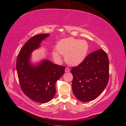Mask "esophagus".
<instances>
[{"mask_svg": "<svg viewBox=\"0 0 126 126\" xmlns=\"http://www.w3.org/2000/svg\"><path fill=\"white\" fill-rule=\"evenodd\" d=\"M69 71H70V69H69V68H66V69H65V72H69Z\"/></svg>", "mask_w": 126, "mask_h": 126, "instance_id": "esophagus-1", "label": "esophagus"}]
</instances>
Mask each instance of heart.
Segmentation results:
<instances>
[{"mask_svg":"<svg viewBox=\"0 0 126 126\" xmlns=\"http://www.w3.org/2000/svg\"><path fill=\"white\" fill-rule=\"evenodd\" d=\"M57 51L52 54L56 59L60 58V55L64 56L66 63L71 66H77L83 62L89 50V45L85 40L69 37L60 40L56 46Z\"/></svg>","mask_w":126,"mask_h":126,"instance_id":"b5f03b06","label":"heart"}]
</instances>
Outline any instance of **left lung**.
Here are the masks:
<instances>
[{
  "instance_id": "obj_1",
  "label": "left lung",
  "mask_w": 126,
  "mask_h": 126,
  "mask_svg": "<svg viewBox=\"0 0 126 126\" xmlns=\"http://www.w3.org/2000/svg\"><path fill=\"white\" fill-rule=\"evenodd\" d=\"M109 59L102 49L91 53L78 66L72 67V89L78 100L88 102L103 92L109 80Z\"/></svg>"
}]
</instances>
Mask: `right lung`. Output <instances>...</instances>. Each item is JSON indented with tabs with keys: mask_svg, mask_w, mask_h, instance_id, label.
Returning a JSON list of instances; mask_svg holds the SVG:
<instances>
[{
	"mask_svg": "<svg viewBox=\"0 0 126 126\" xmlns=\"http://www.w3.org/2000/svg\"><path fill=\"white\" fill-rule=\"evenodd\" d=\"M50 34L34 36L22 47L16 62L19 82L21 90L34 101L46 103L56 93V83L63 75L65 67L53 63L47 59L32 63V53L40 47L42 41Z\"/></svg>",
	"mask_w": 126,
	"mask_h": 126,
	"instance_id": "obj_1",
	"label": "right lung"
}]
</instances>
